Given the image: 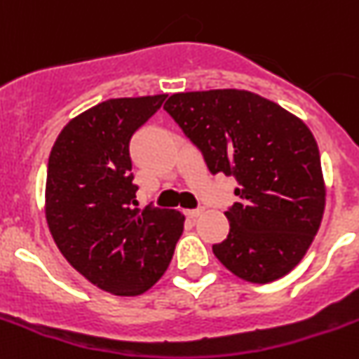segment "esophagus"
Wrapping results in <instances>:
<instances>
[{
	"label": "esophagus",
	"instance_id": "34e87169",
	"mask_svg": "<svg viewBox=\"0 0 359 359\" xmlns=\"http://www.w3.org/2000/svg\"><path fill=\"white\" fill-rule=\"evenodd\" d=\"M202 212L203 209H191V210H186V216L191 217V219H195V217H198Z\"/></svg>",
	"mask_w": 359,
	"mask_h": 359
}]
</instances>
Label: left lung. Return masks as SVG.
Instances as JSON below:
<instances>
[{
    "instance_id": "obj_1",
    "label": "left lung",
    "mask_w": 359,
    "mask_h": 359,
    "mask_svg": "<svg viewBox=\"0 0 359 359\" xmlns=\"http://www.w3.org/2000/svg\"><path fill=\"white\" fill-rule=\"evenodd\" d=\"M164 109L203 154L210 173L237 180L226 239L212 251L251 283L294 269L326 205L319 147L301 118L248 90L173 93Z\"/></svg>"
}]
</instances>
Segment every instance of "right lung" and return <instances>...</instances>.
<instances>
[{
  "mask_svg": "<svg viewBox=\"0 0 359 359\" xmlns=\"http://www.w3.org/2000/svg\"><path fill=\"white\" fill-rule=\"evenodd\" d=\"M164 99L104 100L63 127L49 156V232L74 269L115 296L147 292L168 269L184 230L179 210L134 207L130 138Z\"/></svg>",
  "mask_w": 359,
  "mask_h": 359,
  "instance_id": "obj_1",
  "label": "right lung"
}]
</instances>
